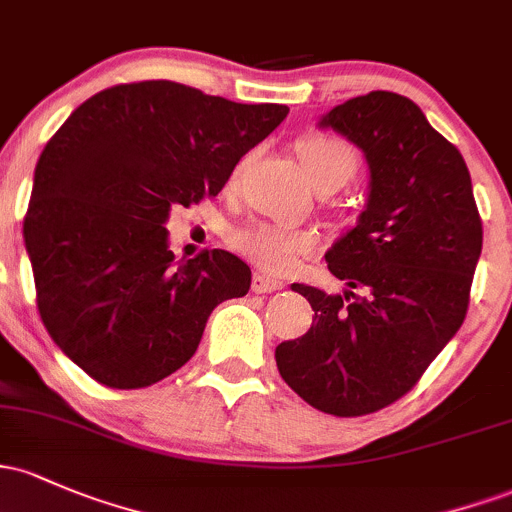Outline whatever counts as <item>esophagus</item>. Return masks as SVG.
<instances>
[{"label": "esophagus", "mask_w": 512, "mask_h": 512, "mask_svg": "<svg viewBox=\"0 0 512 512\" xmlns=\"http://www.w3.org/2000/svg\"><path fill=\"white\" fill-rule=\"evenodd\" d=\"M282 286L284 284L279 282V279L267 277V274H255V277H252V291H255V294H272V291H279Z\"/></svg>", "instance_id": "1"}]
</instances>
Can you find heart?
Instances as JSON below:
<instances>
[{"label":"heart","mask_w":512,"mask_h":512,"mask_svg":"<svg viewBox=\"0 0 512 512\" xmlns=\"http://www.w3.org/2000/svg\"><path fill=\"white\" fill-rule=\"evenodd\" d=\"M299 157L303 170L313 179V184H342L357 170V150L347 140L335 136H308L299 143ZM243 167V165H240ZM235 167L230 182L240 174ZM230 243L240 255L247 257L252 265L267 269V272L282 274L289 272L299 262L301 255L316 250L318 238L311 230L279 226V223L252 221L243 228L230 233Z\"/></svg>","instance_id":"1"}]
</instances>
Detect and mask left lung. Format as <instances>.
I'll return each mask as SVG.
<instances>
[{
    "label": "left lung",
    "instance_id": "8db88e82",
    "mask_svg": "<svg viewBox=\"0 0 512 512\" xmlns=\"http://www.w3.org/2000/svg\"><path fill=\"white\" fill-rule=\"evenodd\" d=\"M320 126L362 148L372 192L357 228L325 255L352 291L291 286L316 316L274 359L308 406L359 418L406 396L462 328L484 226L462 153L408 97L369 92Z\"/></svg>",
    "mask_w": 512,
    "mask_h": 512
}]
</instances>
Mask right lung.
I'll list each match as a JSON object with an SVG mask.
<instances>
[{
	"label": "right lung",
	"instance_id": "1",
	"mask_svg": "<svg viewBox=\"0 0 512 512\" xmlns=\"http://www.w3.org/2000/svg\"><path fill=\"white\" fill-rule=\"evenodd\" d=\"M289 114L170 80L114 84L77 106L43 148L24 240L43 325L109 389H145L187 364L211 311L250 289L226 250L174 265L167 221L226 187Z\"/></svg>",
	"mask_w": 512,
	"mask_h": 512
}]
</instances>
